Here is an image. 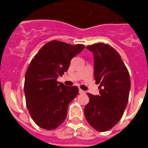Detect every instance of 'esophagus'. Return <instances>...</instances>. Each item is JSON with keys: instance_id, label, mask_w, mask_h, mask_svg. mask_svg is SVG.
<instances>
[{"instance_id": "esophagus-1", "label": "esophagus", "mask_w": 148, "mask_h": 148, "mask_svg": "<svg viewBox=\"0 0 148 148\" xmlns=\"http://www.w3.org/2000/svg\"><path fill=\"white\" fill-rule=\"evenodd\" d=\"M79 93L80 94H84V91L83 90H81V89H79Z\"/></svg>"}]
</instances>
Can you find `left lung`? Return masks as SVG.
Returning <instances> with one entry per match:
<instances>
[{"instance_id":"left-lung-1","label":"left lung","mask_w":148,"mask_h":148,"mask_svg":"<svg viewBox=\"0 0 148 148\" xmlns=\"http://www.w3.org/2000/svg\"><path fill=\"white\" fill-rule=\"evenodd\" d=\"M95 59V78L100 84V95L88 93L90 101L84 108L88 124L100 132L109 131L124 114L131 89L130 74L120 54L103 43L89 45Z\"/></svg>"}]
</instances>
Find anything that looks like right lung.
<instances>
[{
    "mask_svg": "<svg viewBox=\"0 0 148 148\" xmlns=\"http://www.w3.org/2000/svg\"><path fill=\"white\" fill-rule=\"evenodd\" d=\"M84 45L51 40L31 60L25 74L24 95L31 118L40 127L53 130L66 119L67 107L77 97L78 88L57 81L69 68L71 60Z\"/></svg>",
    "mask_w": 148,
    "mask_h": 148,
    "instance_id": "1",
    "label": "right lung"
}]
</instances>
